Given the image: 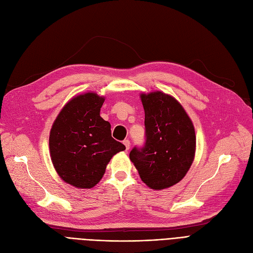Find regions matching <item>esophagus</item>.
<instances>
[{"label":"esophagus","mask_w":253,"mask_h":253,"mask_svg":"<svg viewBox=\"0 0 253 253\" xmlns=\"http://www.w3.org/2000/svg\"><path fill=\"white\" fill-rule=\"evenodd\" d=\"M124 144L126 145V150L127 151V150H129V146H130V142H129V140H127V139H126V140H125L124 141Z\"/></svg>","instance_id":"esophagus-1"}]
</instances>
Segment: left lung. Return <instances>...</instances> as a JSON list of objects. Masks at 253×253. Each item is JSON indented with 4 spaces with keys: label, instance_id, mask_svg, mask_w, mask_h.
I'll list each match as a JSON object with an SVG mask.
<instances>
[{
    "label": "left lung",
    "instance_id": "8db88e82",
    "mask_svg": "<svg viewBox=\"0 0 253 253\" xmlns=\"http://www.w3.org/2000/svg\"><path fill=\"white\" fill-rule=\"evenodd\" d=\"M145 143L134 147L129 159L139 176L152 189L177 184L185 177L196 153V134L185 110L169 94H141Z\"/></svg>",
    "mask_w": 253,
    "mask_h": 253
}]
</instances>
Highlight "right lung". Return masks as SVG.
<instances>
[{"label": "right lung", "instance_id": "1", "mask_svg": "<svg viewBox=\"0 0 253 253\" xmlns=\"http://www.w3.org/2000/svg\"><path fill=\"white\" fill-rule=\"evenodd\" d=\"M103 101L93 92L77 95L59 112L50 130L53 167L60 178L77 188L94 187L112 157L126 150L112 137L109 121L100 117Z\"/></svg>", "mask_w": 253, "mask_h": 253}]
</instances>
